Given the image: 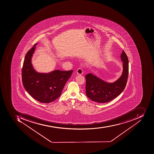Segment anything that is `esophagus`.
<instances>
[{
  "label": "esophagus",
  "instance_id": "1",
  "mask_svg": "<svg viewBox=\"0 0 154 154\" xmlns=\"http://www.w3.org/2000/svg\"><path fill=\"white\" fill-rule=\"evenodd\" d=\"M76 73L78 75H82V74H83L82 69L80 68H78V69L77 70Z\"/></svg>",
  "mask_w": 154,
  "mask_h": 154
}]
</instances>
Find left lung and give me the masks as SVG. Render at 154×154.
<instances>
[{"label": "left lung", "instance_id": "obj_1", "mask_svg": "<svg viewBox=\"0 0 154 154\" xmlns=\"http://www.w3.org/2000/svg\"><path fill=\"white\" fill-rule=\"evenodd\" d=\"M123 62L121 75L113 82H106L97 77L92 73L86 75V94L94 102L105 103L119 96L125 88L128 75V59L123 51L120 56Z\"/></svg>", "mask_w": 154, "mask_h": 154}]
</instances>
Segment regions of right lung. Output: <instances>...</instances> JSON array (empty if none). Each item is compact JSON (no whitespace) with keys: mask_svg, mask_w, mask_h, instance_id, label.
Listing matches in <instances>:
<instances>
[{"mask_svg":"<svg viewBox=\"0 0 154 154\" xmlns=\"http://www.w3.org/2000/svg\"><path fill=\"white\" fill-rule=\"evenodd\" d=\"M37 43L27 52L22 69L25 89L35 99L42 103H51L59 97L73 71L56 70L49 73L37 72L33 67L32 58Z\"/></svg>","mask_w":154,"mask_h":154,"instance_id":"obj_1","label":"right lung"}]
</instances>
